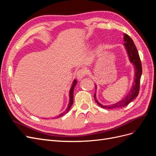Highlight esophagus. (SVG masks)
<instances>
[{
	"label": "esophagus",
	"mask_w": 156,
	"mask_h": 156,
	"mask_svg": "<svg viewBox=\"0 0 156 156\" xmlns=\"http://www.w3.org/2000/svg\"><path fill=\"white\" fill-rule=\"evenodd\" d=\"M86 73H87L86 70H84L83 69H80L79 70L77 71V73H76L77 78L79 80H81V79H83L84 77V75H86Z\"/></svg>",
	"instance_id": "34e87169"
}]
</instances>
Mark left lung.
Instances as JSON below:
<instances>
[{
	"mask_svg": "<svg viewBox=\"0 0 156 156\" xmlns=\"http://www.w3.org/2000/svg\"><path fill=\"white\" fill-rule=\"evenodd\" d=\"M124 41L125 43L124 44L125 48L128 53L129 58L130 60V62L133 64L135 67V78L134 81L133 83V86H132L131 90L128 93L127 95L124 97V99H122L121 101L118 102L115 104L110 105H105L103 106L101 103H99L96 98V94H94V98L96 102L98 104L104 108H121L125 107L129 104L130 102L133 101L134 99L138 96L139 90H140V81L141 75H142V65H141V61L139 57V55L138 53V51L136 49V46L134 44V42L131 37L126 34H124ZM96 88V85L95 86Z\"/></svg>",
	"mask_w": 156,
	"mask_h": 156,
	"instance_id": "obj_1",
	"label": "left lung"
}]
</instances>
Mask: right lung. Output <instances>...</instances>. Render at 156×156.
<instances>
[{
    "label": "right lung",
    "instance_id": "1",
    "mask_svg": "<svg viewBox=\"0 0 156 156\" xmlns=\"http://www.w3.org/2000/svg\"><path fill=\"white\" fill-rule=\"evenodd\" d=\"M76 84H77V81H76V80H74V81H73V84L72 86V88H71L70 91H69V102L68 108H66V110L64 112H63L62 113H61V114L57 118H60L61 116H62L63 115H64L65 114H66V113L69 111L71 107H72L73 103V90H74L75 87L76 86Z\"/></svg>",
    "mask_w": 156,
    "mask_h": 156
}]
</instances>
